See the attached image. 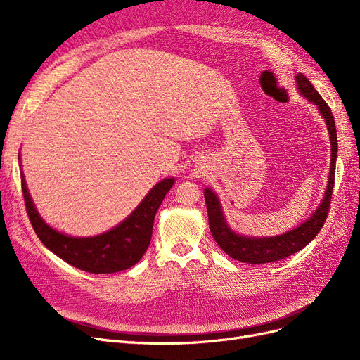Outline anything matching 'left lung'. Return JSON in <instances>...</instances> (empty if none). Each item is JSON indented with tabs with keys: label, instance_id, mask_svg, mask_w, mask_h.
Masks as SVG:
<instances>
[{
	"label": "left lung",
	"instance_id": "obj_1",
	"mask_svg": "<svg viewBox=\"0 0 360 360\" xmlns=\"http://www.w3.org/2000/svg\"><path fill=\"white\" fill-rule=\"evenodd\" d=\"M299 84V91L307 97L309 102L319 106V111L326 120L328 130L330 135V144H332V162H330V172H329V184L328 191H326L324 198L319 209L315 210L309 221L303 222L294 230L281 234L276 237H266V238H254V237H245L240 234H236L228 228L224 214L221 210L219 201H217L216 195L210 191H204L205 204H207V214H209V225L212 236L214 237L216 243L221 246L224 252H226L231 258L237 261H243L249 264H264L271 263V261H279L282 258H287L297 250L307 246L314 237L320 233L328 214L330 210V201H332V192L335 186V163H336V153H338V138H336V126L335 118L330 111L329 105L324 102L323 97L319 91L314 89L312 84L308 81L304 75L299 73L296 78Z\"/></svg>",
	"mask_w": 360,
	"mask_h": 360
}]
</instances>
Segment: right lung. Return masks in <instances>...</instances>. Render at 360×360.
I'll list each match as a JSON object with an SVG mask.
<instances>
[{"instance_id":"add662e5","label":"right lung","mask_w":360,"mask_h":360,"mask_svg":"<svg viewBox=\"0 0 360 360\" xmlns=\"http://www.w3.org/2000/svg\"><path fill=\"white\" fill-rule=\"evenodd\" d=\"M20 184L30 222L43 245L76 269L90 274H115L132 267L146 254L156 212L172 188L174 179L159 181L134 213L111 231L84 238L61 234L43 222L31 201L24 174H20Z\"/></svg>"}]
</instances>
